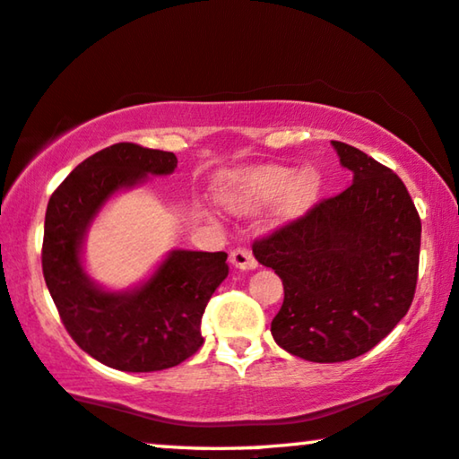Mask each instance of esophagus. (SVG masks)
<instances>
[{"mask_svg": "<svg viewBox=\"0 0 459 459\" xmlns=\"http://www.w3.org/2000/svg\"><path fill=\"white\" fill-rule=\"evenodd\" d=\"M230 264L235 268H241V271H254L258 266V260L254 258V254L246 247H237L230 252Z\"/></svg>", "mask_w": 459, "mask_h": 459, "instance_id": "obj_1", "label": "esophagus"}]
</instances>
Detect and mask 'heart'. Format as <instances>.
I'll list each match as a JSON object with an SVG mask.
<instances>
[{"mask_svg":"<svg viewBox=\"0 0 459 459\" xmlns=\"http://www.w3.org/2000/svg\"><path fill=\"white\" fill-rule=\"evenodd\" d=\"M220 201L237 213H254L283 197V213L296 218L307 213L321 195V176L315 169L293 174L291 168L258 166L226 174L220 180Z\"/></svg>","mask_w":459,"mask_h":459,"instance_id":"obj_1","label":"heart"}]
</instances>
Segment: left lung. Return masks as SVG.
Masks as SVG:
<instances>
[{
	"mask_svg": "<svg viewBox=\"0 0 459 459\" xmlns=\"http://www.w3.org/2000/svg\"><path fill=\"white\" fill-rule=\"evenodd\" d=\"M332 144L352 185L254 241L255 260L283 281L273 338L313 363L351 361L386 338L411 307L420 264L421 222L403 180Z\"/></svg>",
	"mask_w": 459,
	"mask_h": 459,
	"instance_id": "obj_1",
	"label": "left lung"
}]
</instances>
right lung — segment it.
I'll return each mask as SVG.
<instances>
[{
  "mask_svg": "<svg viewBox=\"0 0 459 459\" xmlns=\"http://www.w3.org/2000/svg\"><path fill=\"white\" fill-rule=\"evenodd\" d=\"M176 166L174 152L119 143L79 163L48 201L46 285L71 338L107 368L144 374L186 361L204 344L201 316L229 274L224 252L188 249L169 252L151 279L126 291H108L83 271L85 233L102 205Z\"/></svg>",
  "mask_w": 459,
  "mask_h": 459,
  "instance_id": "obj_1",
  "label": "right lung"
}]
</instances>
